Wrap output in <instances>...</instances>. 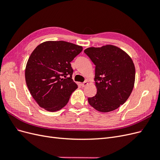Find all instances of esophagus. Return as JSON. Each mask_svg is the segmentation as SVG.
I'll list each match as a JSON object with an SVG mask.
<instances>
[{"instance_id":"1","label":"esophagus","mask_w":160,"mask_h":160,"mask_svg":"<svg viewBox=\"0 0 160 160\" xmlns=\"http://www.w3.org/2000/svg\"><path fill=\"white\" fill-rule=\"evenodd\" d=\"M88 84V81H85L83 82V83H82V87H85Z\"/></svg>"}]
</instances>
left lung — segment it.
I'll return each mask as SVG.
<instances>
[{
	"mask_svg": "<svg viewBox=\"0 0 160 160\" xmlns=\"http://www.w3.org/2000/svg\"><path fill=\"white\" fill-rule=\"evenodd\" d=\"M95 65L97 94L88 102L97 111L109 112L128 100L133 89L135 69L126 52L114 45L89 47L84 51Z\"/></svg>",
	"mask_w": 160,
	"mask_h": 160,
	"instance_id": "left-lung-1",
	"label": "left lung"
}]
</instances>
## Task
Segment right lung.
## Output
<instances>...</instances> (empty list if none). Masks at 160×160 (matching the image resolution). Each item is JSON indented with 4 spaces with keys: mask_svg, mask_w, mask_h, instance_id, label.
Segmentation results:
<instances>
[{
    "mask_svg": "<svg viewBox=\"0 0 160 160\" xmlns=\"http://www.w3.org/2000/svg\"><path fill=\"white\" fill-rule=\"evenodd\" d=\"M83 50L81 46L59 41H46L38 45L28 58L26 83L41 108L59 111L67 104L77 85L72 79L70 62Z\"/></svg>",
    "mask_w": 160,
    "mask_h": 160,
    "instance_id": "1",
    "label": "right lung"
}]
</instances>
